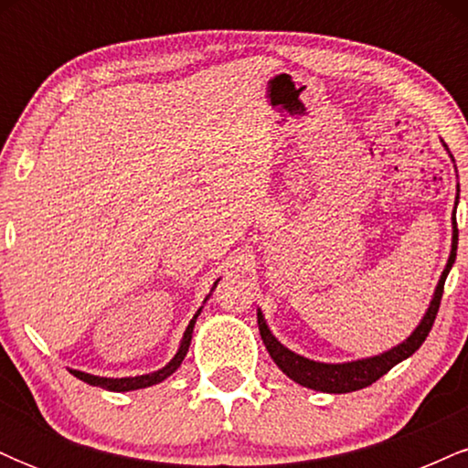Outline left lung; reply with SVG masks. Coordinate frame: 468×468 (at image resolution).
<instances>
[{
    "label": "left lung",
    "instance_id": "obj_1",
    "mask_svg": "<svg viewBox=\"0 0 468 468\" xmlns=\"http://www.w3.org/2000/svg\"><path fill=\"white\" fill-rule=\"evenodd\" d=\"M444 149L449 152L447 144H444ZM451 160H453V155H451ZM458 193H460V186H458ZM455 204H458V197H455ZM451 224H453V235H451L449 261L447 266H444L442 275H440L436 292H433L427 313H424L420 324H418L416 330H413L405 341L399 343V346H394L388 352L376 354V356H367V358H358V361L319 363V361H313V358L302 356V354L288 350L283 343H279L275 335L271 332V327L266 325V319L264 314H261V310H257V325H260L261 341H264L266 350L271 354L272 361L277 363V367L282 369L288 378H292L294 383L303 385V388L308 389L324 391V394H347V391L369 388V385L376 383L380 376L388 374L394 365H399L400 361H405V358H410L411 354L422 346L424 338L429 336V332H431V325L433 321H436V314L440 308V299H442L444 279H447L451 266H453L455 261V250H458V222H455V211H453V219H451Z\"/></svg>",
    "mask_w": 468,
    "mask_h": 468
}]
</instances>
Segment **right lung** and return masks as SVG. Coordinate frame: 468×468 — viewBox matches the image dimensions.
Segmentation results:
<instances>
[{"instance_id": "1", "label": "right lung", "mask_w": 468, "mask_h": 468, "mask_svg": "<svg viewBox=\"0 0 468 468\" xmlns=\"http://www.w3.org/2000/svg\"><path fill=\"white\" fill-rule=\"evenodd\" d=\"M218 282H219V279H218ZM218 282L213 283L211 290H216ZM208 297H211V294H208ZM207 299H204V303H207ZM200 313H202V308L197 310L196 314H193V319L189 321V325H186V330H185V335H182L180 347H178V352H176V356L171 358V361L166 363L165 367H160L158 372L143 374V376H127V378H107V376H94V374H88V372H79V369H69V374H74V376H77V378L83 380V383L94 385V388L110 389V391H133V389H144V388H152V385L163 383V380L169 378V376L180 367V363L185 361L186 352H189V346H191L193 325H196V321H197V316H200Z\"/></svg>"}]
</instances>
